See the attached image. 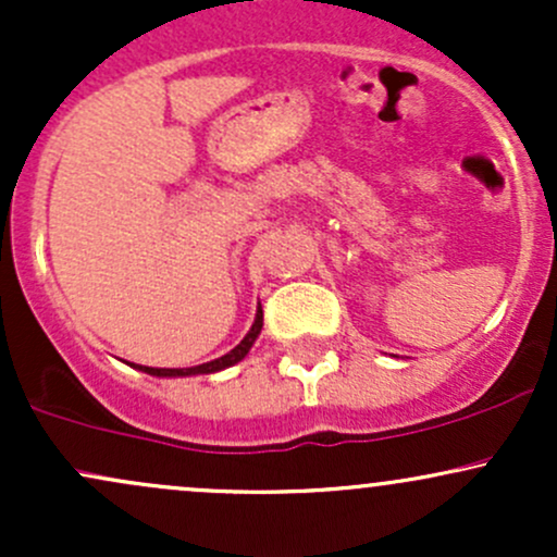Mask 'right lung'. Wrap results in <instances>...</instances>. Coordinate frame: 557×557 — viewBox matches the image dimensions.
<instances>
[{
  "instance_id": "obj_1",
  "label": "right lung",
  "mask_w": 557,
  "mask_h": 557,
  "mask_svg": "<svg viewBox=\"0 0 557 557\" xmlns=\"http://www.w3.org/2000/svg\"><path fill=\"white\" fill-rule=\"evenodd\" d=\"M261 324H264V314H261V309L257 311V319H253L251 330H248V335L243 337V341L235 345L233 350L225 356H220V359L214 361H207V363H198V367H188V369H154V367H140V363H133V367L138 369V372H146V374H154V376H194V374H214V372H222V369L233 367V363H238L240 359H246V354L251 350V345L257 343L259 332H261Z\"/></svg>"
}]
</instances>
